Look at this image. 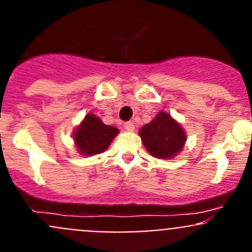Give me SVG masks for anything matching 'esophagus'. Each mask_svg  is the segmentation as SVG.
Instances as JSON below:
<instances>
[{"label": "esophagus", "mask_w": 252, "mask_h": 252, "mask_svg": "<svg viewBox=\"0 0 252 252\" xmlns=\"http://www.w3.org/2000/svg\"><path fill=\"white\" fill-rule=\"evenodd\" d=\"M124 128H126L128 131H134V128H135V126H134L133 122H126V126H124Z\"/></svg>", "instance_id": "obj_1"}]
</instances>
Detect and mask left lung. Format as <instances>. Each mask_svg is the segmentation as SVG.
<instances>
[{"mask_svg": "<svg viewBox=\"0 0 252 252\" xmlns=\"http://www.w3.org/2000/svg\"><path fill=\"white\" fill-rule=\"evenodd\" d=\"M139 135L151 156L164 159L177 156L187 141L182 126L163 111L158 112L150 123L145 124Z\"/></svg>", "mask_w": 252, "mask_h": 252, "instance_id": "1", "label": "left lung"}]
</instances>
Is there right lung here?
I'll list each match as a JSON object with an SVG mask.
<instances>
[{"label": "right lung", "instance_id": "right-lung-1", "mask_svg": "<svg viewBox=\"0 0 252 252\" xmlns=\"http://www.w3.org/2000/svg\"><path fill=\"white\" fill-rule=\"evenodd\" d=\"M118 133L116 126H106L98 117L89 113L77 126L73 139L79 154L94 156L106 151Z\"/></svg>", "mask_w": 252, "mask_h": 252}]
</instances>
